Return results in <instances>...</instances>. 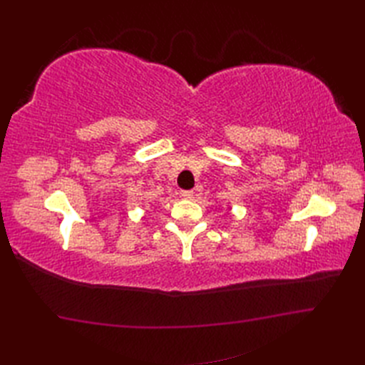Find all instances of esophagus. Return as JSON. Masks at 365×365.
Here are the masks:
<instances>
[{"label":"esophagus","instance_id":"obj_1","mask_svg":"<svg viewBox=\"0 0 365 365\" xmlns=\"http://www.w3.org/2000/svg\"><path fill=\"white\" fill-rule=\"evenodd\" d=\"M180 196L182 197V200H192V197H193V190H181Z\"/></svg>","mask_w":365,"mask_h":365}]
</instances>
